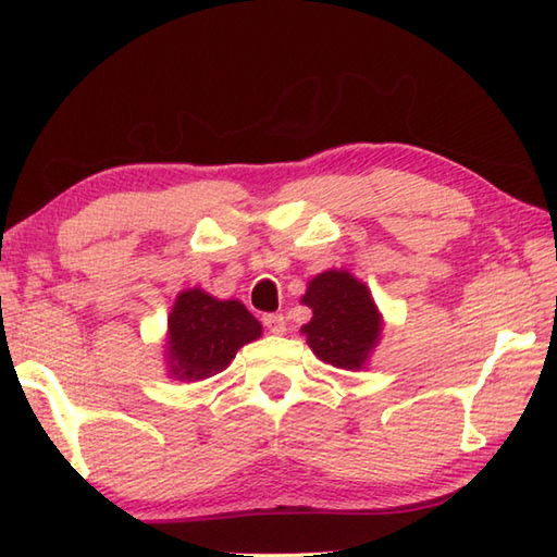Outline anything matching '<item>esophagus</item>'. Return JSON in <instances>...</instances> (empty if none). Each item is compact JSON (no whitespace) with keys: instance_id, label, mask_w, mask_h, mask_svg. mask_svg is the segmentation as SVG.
<instances>
[{"instance_id":"34e87169","label":"esophagus","mask_w":557,"mask_h":557,"mask_svg":"<svg viewBox=\"0 0 557 557\" xmlns=\"http://www.w3.org/2000/svg\"><path fill=\"white\" fill-rule=\"evenodd\" d=\"M263 325L270 330L272 335H285L287 333V321L282 313H268L263 315Z\"/></svg>"}]
</instances>
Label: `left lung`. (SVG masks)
<instances>
[{
    "instance_id": "obj_1",
    "label": "left lung",
    "mask_w": 557,
    "mask_h": 557,
    "mask_svg": "<svg viewBox=\"0 0 557 557\" xmlns=\"http://www.w3.org/2000/svg\"><path fill=\"white\" fill-rule=\"evenodd\" d=\"M313 309L301 330L318 359L337 369H361L381 333V315L369 289L345 270H327L311 280L304 299Z\"/></svg>"
}]
</instances>
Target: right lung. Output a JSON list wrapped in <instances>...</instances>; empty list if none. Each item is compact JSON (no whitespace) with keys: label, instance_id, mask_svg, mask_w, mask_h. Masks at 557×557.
Returning a JSON list of instances; mask_svg holds the SVG:
<instances>
[{"label":"right lung","instance_id":"1","mask_svg":"<svg viewBox=\"0 0 557 557\" xmlns=\"http://www.w3.org/2000/svg\"><path fill=\"white\" fill-rule=\"evenodd\" d=\"M260 337V323L239 301H218L200 289L176 297L170 315L172 373L184 381L224 371L246 342Z\"/></svg>","mask_w":557,"mask_h":557}]
</instances>
